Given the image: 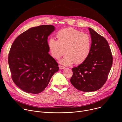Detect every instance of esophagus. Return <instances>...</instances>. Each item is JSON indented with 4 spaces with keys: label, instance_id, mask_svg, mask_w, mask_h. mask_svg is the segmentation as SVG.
<instances>
[{
    "label": "esophagus",
    "instance_id": "obj_1",
    "mask_svg": "<svg viewBox=\"0 0 122 122\" xmlns=\"http://www.w3.org/2000/svg\"><path fill=\"white\" fill-rule=\"evenodd\" d=\"M59 68H60V69H63L65 68V67H64V66H61V65H59Z\"/></svg>",
    "mask_w": 122,
    "mask_h": 122
}]
</instances>
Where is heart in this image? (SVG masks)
Wrapping results in <instances>:
<instances>
[{
  "instance_id": "obj_1",
  "label": "heart",
  "mask_w": 122,
  "mask_h": 122,
  "mask_svg": "<svg viewBox=\"0 0 122 122\" xmlns=\"http://www.w3.org/2000/svg\"><path fill=\"white\" fill-rule=\"evenodd\" d=\"M56 37L57 40L51 38L48 42L51 56L59 59L66 53V55L60 60V63L65 66L74 63H83L90 55L92 40L86 33L72 28H67L59 31Z\"/></svg>"
}]
</instances>
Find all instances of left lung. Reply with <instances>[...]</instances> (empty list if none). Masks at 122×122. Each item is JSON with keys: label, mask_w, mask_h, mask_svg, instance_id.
<instances>
[{"label": "left lung", "mask_w": 122, "mask_h": 122, "mask_svg": "<svg viewBox=\"0 0 122 122\" xmlns=\"http://www.w3.org/2000/svg\"><path fill=\"white\" fill-rule=\"evenodd\" d=\"M91 50L88 58L72 69L71 82L75 88L83 92H93L105 84L110 71L113 58L107 40L91 28Z\"/></svg>", "instance_id": "left-lung-1"}]
</instances>
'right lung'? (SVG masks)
<instances>
[{"label": "right lung", "instance_id": "add662e5", "mask_svg": "<svg viewBox=\"0 0 122 122\" xmlns=\"http://www.w3.org/2000/svg\"><path fill=\"white\" fill-rule=\"evenodd\" d=\"M55 30L52 25L29 28L13 42L8 63L13 82L27 93L42 92L53 75L58 71V64L49 54L48 37Z\"/></svg>", "mask_w": 122, "mask_h": 122}]
</instances>
